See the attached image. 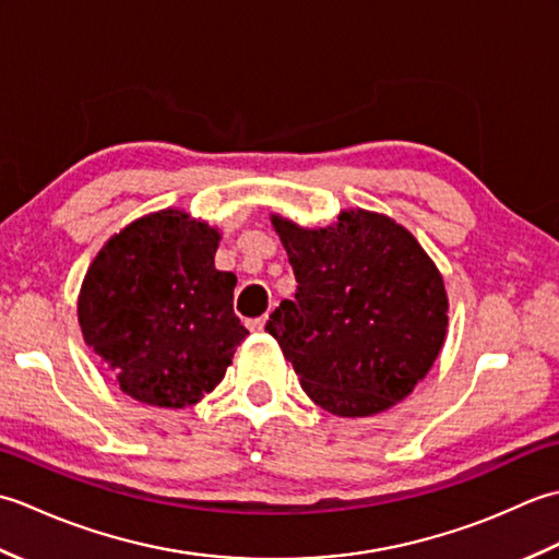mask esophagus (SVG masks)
Returning a JSON list of instances; mask_svg holds the SVG:
<instances>
[{
    "label": "esophagus",
    "mask_w": 559,
    "mask_h": 559,
    "mask_svg": "<svg viewBox=\"0 0 559 559\" xmlns=\"http://www.w3.org/2000/svg\"><path fill=\"white\" fill-rule=\"evenodd\" d=\"M266 314L264 317H257V319H252V322H249V329H252V331H257V334H259V331H264V326H266Z\"/></svg>",
    "instance_id": "obj_1"
}]
</instances>
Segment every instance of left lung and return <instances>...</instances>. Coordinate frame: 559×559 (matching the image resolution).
Segmentation results:
<instances>
[{
  "label": "left lung",
  "instance_id": "obj_1",
  "mask_svg": "<svg viewBox=\"0 0 559 559\" xmlns=\"http://www.w3.org/2000/svg\"><path fill=\"white\" fill-rule=\"evenodd\" d=\"M298 281L266 331L305 394L341 418L406 399L447 336L449 300L435 261L382 213L341 211L326 228L271 216Z\"/></svg>",
  "mask_w": 559,
  "mask_h": 559
}]
</instances>
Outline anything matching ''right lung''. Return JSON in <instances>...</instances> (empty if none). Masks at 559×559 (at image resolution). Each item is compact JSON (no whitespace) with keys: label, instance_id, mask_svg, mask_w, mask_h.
<instances>
[{"label":"right lung","instance_id":"add662e5","mask_svg":"<svg viewBox=\"0 0 559 559\" xmlns=\"http://www.w3.org/2000/svg\"><path fill=\"white\" fill-rule=\"evenodd\" d=\"M221 233L165 209L129 223L93 259L79 295L83 341L148 406L185 408L218 386L249 331L237 278L213 264Z\"/></svg>","mask_w":559,"mask_h":559}]
</instances>
